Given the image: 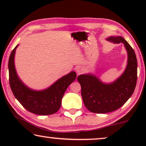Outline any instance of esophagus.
<instances>
[{"instance_id":"1","label":"esophagus","mask_w":146,"mask_h":146,"mask_svg":"<svg viewBox=\"0 0 146 146\" xmlns=\"http://www.w3.org/2000/svg\"><path fill=\"white\" fill-rule=\"evenodd\" d=\"M76 71H77L78 74H80V73H82L83 69H82V68H81V67H80V66H79V67H78L77 69H76Z\"/></svg>"}]
</instances>
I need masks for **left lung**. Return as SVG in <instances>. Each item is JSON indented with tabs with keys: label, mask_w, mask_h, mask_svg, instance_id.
I'll list each match as a JSON object with an SVG mask.
<instances>
[{
	"label": "left lung",
	"mask_w": 146,
	"mask_h": 146,
	"mask_svg": "<svg viewBox=\"0 0 146 146\" xmlns=\"http://www.w3.org/2000/svg\"><path fill=\"white\" fill-rule=\"evenodd\" d=\"M108 40L124 44L128 54L127 66L123 75L110 84H103L94 75L78 76L84 104L92 113H106L119 109L131 97L137 84V60L133 49L122 36H112Z\"/></svg>",
	"instance_id": "obj_1"
}]
</instances>
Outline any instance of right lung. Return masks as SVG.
<instances>
[{"instance_id":"1","label":"right lung","mask_w":146,"mask_h":146,"mask_svg":"<svg viewBox=\"0 0 146 146\" xmlns=\"http://www.w3.org/2000/svg\"><path fill=\"white\" fill-rule=\"evenodd\" d=\"M17 46L11 51L8 62L9 85L15 97L26 110L34 114H54L60 108L62 98L66 89L75 80L76 73L72 71L64 76L47 90L41 91L31 90L20 80L16 73L14 56Z\"/></svg>"}]
</instances>
